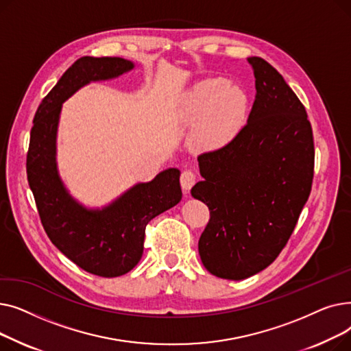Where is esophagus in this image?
Returning <instances> with one entry per match:
<instances>
[{
	"label": "esophagus",
	"instance_id": "34e87169",
	"mask_svg": "<svg viewBox=\"0 0 351 351\" xmlns=\"http://www.w3.org/2000/svg\"><path fill=\"white\" fill-rule=\"evenodd\" d=\"M195 182H196V176H195V173L192 171L186 169V171L182 172V175H180V185H182L183 191L189 192L191 188L195 185Z\"/></svg>",
	"mask_w": 351,
	"mask_h": 351
}]
</instances>
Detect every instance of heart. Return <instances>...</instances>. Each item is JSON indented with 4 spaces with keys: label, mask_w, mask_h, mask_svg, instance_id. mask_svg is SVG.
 <instances>
[{
    "label": "heart",
    "mask_w": 351,
    "mask_h": 351,
    "mask_svg": "<svg viewBox=\"0 0 351 351\" xmlns=\"http://www.w3.org/2000/svg\"><path fill=\"white\" fill-rule=\"evenodd\" d=\"M249 101L245 92L222 78L197 82L182 105V117L195 123L193 142L202 149H217L243 128Z\"/></svg>",
    "instance_id": "1"
}]
</instances>
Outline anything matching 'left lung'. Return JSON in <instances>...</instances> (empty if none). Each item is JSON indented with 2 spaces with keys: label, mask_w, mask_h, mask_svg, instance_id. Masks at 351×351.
<instances>
[{
  "label": "left lung",
  "mask_w": 351,
  "mask_h": 351,
  "mask_svg": "<svg viewBox=\"0 0 351 351\" xmlns=\"http://www.w3.org/2000/svg\"><path fill=\"white\" fill-rule=\"evenodd\" d=\"M256 97L247 123L228 145L197 156L191 193L210 219L199 239L204 266L242 280L262 271L286 246L308 199L315 142L306 109L267 61L247 58Z\"/></svg>",
  "instance_id": "8db88e82"
}]
</instances>
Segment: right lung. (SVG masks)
<instances>
[{"mask_svg": "<svg viewBox=\"0 0 351 351\" xmlns=\"http://www.w3.org/2000/svg\"><path fill=\"white\" fill-rule=\"evenodd\" d=\"M134 64L118 57H82L43 99L34 117L27 176L49 241L88 273L117 278L132 270L143 253L145 228L182 199L179 169L138 183L104 209H86L72 199L57 169V129L62 104L90 81L117 78Z\"/></svg>", "mask_w": 351, "mask_h": 351, "instance_id": "1", "label": "right lung"}]
</instances>
